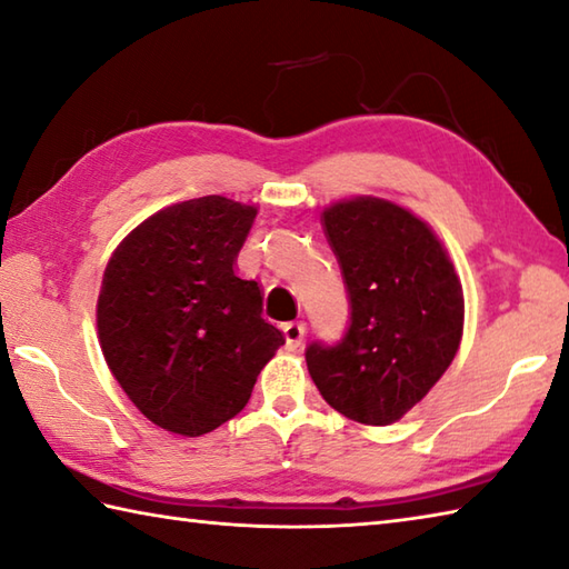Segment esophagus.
Listing matches in <instances>:
<instances>
[{
    "instance_id": "obj_1",
    "label": "esophagus",
    "mask_w": 569,
    "mask_h": 569,
    "mask_svg": "<svg viewBox=\"0 0 569 569\" xmlns=\"http://www.w3.org/2000/svg\"><path fill=\"white\" fill-rule=\"evenodd\" d=\"M282 331H284L287 349H297L299 345H302L305 331H307V325H305V321H287V325L282 327Z\"/></svg>"
}]
</instances>
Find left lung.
<instances>
[{
  "mask_svg": "<svg viewBox=\"0 0 569 569\" xmlns=\"http://www.w3.org/2000/svg\"><path fill=\"white\" fill-rule=\"evenodd\" d=\"M349 299L337 345L305 359L325 401L351 421L389 426L433 389L463 337V287L423 220L381 198L321 212Z\"/></svg>",
  "mask_w": 569,
  "mask_h": 569,
  "instance_id": "8db88e82",
  "label": "left lung"
}]
</instances>
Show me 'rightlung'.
Masks as SVG:
<instances>
[{
    "mask_svg": "<svg viewBox=\"0 0 569 569\" xmlns=\"http://www.w3.org/2000/svg\"><path fill=\"white\" fill-rule=\"evenodd\" d=\"M252 206L206 196L156 212L111 254L99 295L106 363L148 421L202 436L238 416L284 345L232 264Z\"/></svg>",
    "mask_w": 569,
    "mask_h": 569,
    "instance_id": "add662e5",
    "label": "right lung"
}]
</instances>
